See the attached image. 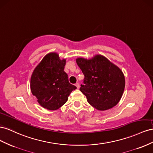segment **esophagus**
Returning a JSON list of instances; mask_svg holds the SVG:
<instances>
[{
	"instance_id": "esophagus-1",
	"label": "esophagus",
	"mask_w": 153,
	"mask_h": 153,
	"mask_svg": "<svg viewBox=\"0 0 153 153\" xmlns=\"http://www.w3.org/2000/svg\"><path fill=\"white\" fill-rule=\"evenodd\" d=\"M76 86H77V88H79V87H80L79 83H78V82H76Z\"/></svg>"
}]
</instances>
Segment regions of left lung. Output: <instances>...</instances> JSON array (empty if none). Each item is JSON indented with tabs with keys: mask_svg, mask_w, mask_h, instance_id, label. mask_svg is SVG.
<instances>
[{
	"mask_svg": "<svg viewBox=\"0 0 153 153\" xmlns=\"http://www.w3.org/2000/svg\"><path fill=\"white\" fill-rule=\"evenodd\" d=\"M76 62L85 76L80 91L89 104L101 111L116 106L125 87V78L120 69L101 55L89 60L77 58Z\"/></svg>",
	"mask_w": 153,
	"mask_h": 153,
	"instance_id": "8db88e82",
	"label": "left lung"
}]
</instances>
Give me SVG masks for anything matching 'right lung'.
Returning a JSON list of instances; mask_svg holds the SVG:
<instances>
[{
	"label": "right lung",
	"instance_id": "add662e5",
	"mask_svg": "<svg viewBox=\"0 0 153 153\" xmlns=\"http://www.w3.org/2000/svg\"><path fill=\"white\" fill-rule=\"evenodd\" d=\"M66 60L58 54L46 55L34 69L30 78V90L40 105L49 110H58L66 102L68 95L77 88L68 81L64 72Z\"/></svg>",
	"mask_w": 153,
	"mask_h": 153
}]
</instances>
